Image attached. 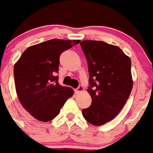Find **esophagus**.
<instances>
[{
	"label": "esophagus",
	"instance_id": "34e87169",
	"mask_svg": "<svg viewBox=\"0 0 153 153\" xmlns=\"http://www.w3.org/2000/svg\"><path fill=\"white\" fill-rule=\"evenodd\" d=\"M83 91H84V88H83L82 86L79 85V87H78V88L76 89L75 91H76V93H79V92Z\"/></svg>",
	"mask_w": 153,
	"mask_h": 153
}]
</instances>
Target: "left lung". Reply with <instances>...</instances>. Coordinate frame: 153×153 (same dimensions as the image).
Returning a JSON list of instances; mask_svg holds the SVG:
<instances>
[{
  "label": "left lung",
  "mask_w": 153,
  "mask_h": 153,
  "mask_svg": "<svg viewBox=\"0 0 153 153\" xmlns=\"http://www.w3.org/2000/svg\"><path fill=\"white\" fill-rule=\"evenodd\" d=\"M80 46L88 61L91 105L82 110L84 119L95 126L112 120L131 94V62L120 48L104 41L83 40Z\"/></svg>",
  "instance_id": "obj_1"
}]
</instances>
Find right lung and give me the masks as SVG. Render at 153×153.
<instances>
[{
    "label": "right lung",
    "instance_id": "1",
    "mask_svg": "<svg viewBox=\"0 0 153 153\" xmlns=\"http://www.w3.org/2000/svg\"><path fill=\"white\" fill-rule=\"evenodd\" d=\"M80 40H47L22 53L14 66V78L21 104L36 120L48 122L58 116L74 90L59 84V58Z\"/></svg>",
    "mask_w": 153,
    "mask_h": 153
}]
</instances>
